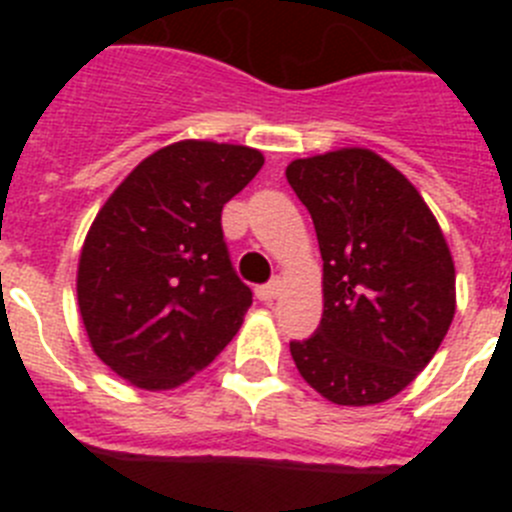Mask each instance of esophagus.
Instances as JSON below:
<instances>
[{
	"instance_id": "1",
	"label": "esophagus",
	"mask_w": 512,
	"mask_h": 512,
	"mask_svg": "<svg viewBox=\"0 0 512 512\" xmlns=\"http://www.w3.org/2000/svg\"><path fill=\"white\" fill-rule=\"evenodd\" d=\"M279 292H282V282H279V279H274V282H269V284H261V287L256 289V297H259L261 302H266V305H271V302L279 297Z\"/></svg>"
}]
</instances>
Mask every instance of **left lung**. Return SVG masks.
<instances>
[{
    "instance_id": "left-lung-1",
    "label": "left lung",
    "mask_w": 512,
    "mask_h": 512,
    "mask_svg": "<svg viewBox=\"0 0 512 512\" xmlns=\"http://www.w3.org/2000/svg\"><path fill=\"white\" fill-rule=\"evenodd\" d=\"M323 256V318L289 351L312 390L348 408L379 405L423 372L456 312V269L431 207L369 148L287 166Z\"/></svg>"
}]
</instances>
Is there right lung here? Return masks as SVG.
Returning <instances> with one entry per match:
<instances>
[{
	"label": "right lung",
	"mask_w": 512,
	"mask_h": 512,
	"mask_svg": "<svg viewBox=\"0 0 512 512\" xmlns=\"http://www.w3.org/2000/svg\"><path fill=\"white\" fill-rule=\"evenodd\" d=\"M261 166L256 148L179 140L143 158L94 217L76 271L81 320L94 354L138 390L189 382L243 325L251 289L220 215Z\"/></svg>",
	"instance_id": "add662e5"
}]
</instances>
